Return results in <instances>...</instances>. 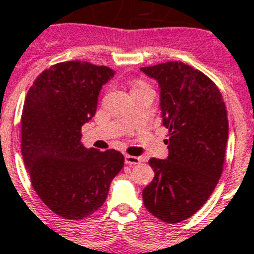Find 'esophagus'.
Listing matches in <instances>:
<instances>
[{"instance_id": "34e87169", "label": "esophagus", "mask_w": 254, "mask_h": 254, "mask_svg": "<svg viewBox=\"0 0 254 254\" xmlns=\"http://www.w3.org/2000/svg\"><path fill=\"white\" fill-rule=\"evenodd\" d=\"M140 159L138 156H131V155H125V164L127 165H135V164H139Z\"/></svg>"}]
</instances>
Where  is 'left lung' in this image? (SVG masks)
<instances>
[{"label":"left lung","instance_id":"left-lung-1","mask_svg":"<svg viewBox=\"0 0 254 254\" xmlns=\"http://www.w3.org/2000/svg\"><path fill=\"white\" fill-rule=\"evenodd\" d=\"M140 71L159 84L163 125L169 129L168 157L148 161L155 177L142 192L143 203L163 222H181L205 204L222 174L227 111L216 84L182 62Z\"/></svg>","mask_w":254,"mask_h":254}]
</instances>
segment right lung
Returning a JSON list of instances; mask_svg holds the SVG:
<instances>
[{
    "instance_id": "add662e5",
    "label": "right lung",
    "mask_w": 254,
    "mask_h": 254,
    "mask_svg": "<svg viewBox=\"0 0 254 254\" xmlns=\"http://www.w3.org/2000/svg\"><path fill=\"white\" fill-rule=\"evenodd\" d=\"M106 65L71 61L45 69L29 87L22 114V155L44 204L65 219H82L107 199L123 153L86 148L81 127L95 115Z\"/></svg>"
}]
</instances>
